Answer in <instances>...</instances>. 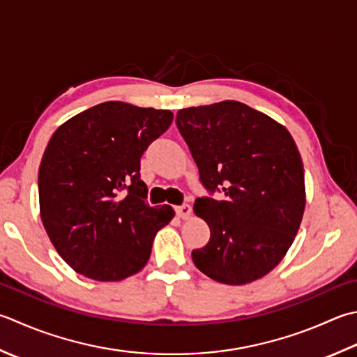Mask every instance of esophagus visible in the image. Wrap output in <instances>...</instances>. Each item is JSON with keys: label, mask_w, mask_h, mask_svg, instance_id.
<instances>
[{"label": "esophagus", "mask_w": 357, "mask_h": 357, "mask_svg": "<svg viewBox=\"0 0 357 357\" xmlns=\"http://www.w3.org/2000/svg\"><path fill=\"white\" fill-rule=\"evenodd\" d=\"M174 211H176V215L179 216V218H183V220H187L188 216L192 215V207L188 206V204H183V206H178L176 208H174Z\"/></svg>", "instance_id": "obj_1"}]
</instances>
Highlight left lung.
I'll return each mask as SVG.
<instances>
[{"instance_id":"left-lung-1","label":"left lung","mask_w":357,"mask_h":357,"mask_svg":"<svg viewBox=\"0 0 357 357\" xmlns=\"http://www.w3.org/2000/svg\"><path fill=\"white\" fill-rule=\"evenodd\" d=\"M176 127L211 197L193 211L211 227L195 266L226 284H246L288 252L305 211V172L283 125L241 102L179 109ZM223 193L221 200L211 195Z\"/></svg>"}]
</instances>
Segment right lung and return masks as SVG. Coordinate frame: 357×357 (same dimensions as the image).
<instances>
[{
	"label": "right lung",
	"instance_id": "obj_1",
	"mask_svg": "<svg viewBox=\"0 0 357 357\" xmlns=\"http://www.w3.org/2000/svg\"><path fill=\"white\" fill-rule=\"evenodd\" d=\"M169 109L105 102L54 132L38 170L40 213L60 257L97 282L141 271L170 206L151 207L141 158L169 130Z\"/></svg>",
	"mask_w": 357,
	"mask_h": 357
}]
</instances>
